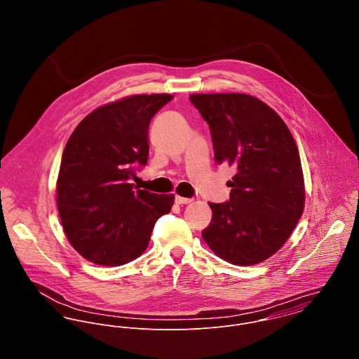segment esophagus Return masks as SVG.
<instances>
[{
	"mask_svg": "<svg viewBox=\"0 0 359 359\" xmlns=\"http://www.w3.org/2000/svg\"><path fill=\"white\" fill-rule=\"evenodd\" d=\"M194 199H189V198H182V196H175V203L178 205H188V203H192Z\"/></svg>",
	"mask_w": 359,
	"mask_h": 359,
	"instance_id": "1",
	"label": "esophagus"
}]
</instances>
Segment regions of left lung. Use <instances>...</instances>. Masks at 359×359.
Returning <instances> with one entry per match:
<instances>
[{
  "mask_svg": "<svg viewBox=\"0 0 359 359\" xmlns=\"http://www.w3.org/2000/svg\"><path fill=\"white\" fill-rule=\"evenodd\" d=\"M191 102L211 130L217 164L233 165L226 203L202 231L215 256L255 265L273 256L296 228L306 203L296 141L280 116L253 95L192 94Z\"/></svg>",
  "mask_w": 359,
  "mask_h": 359,
  "instance_id": "1",
  "label": "left lung"
}]
</instances>
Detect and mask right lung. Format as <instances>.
<instances>
[{"instance_id": "right-lung-1", "label": "right lung", "mask_w": 359, "mask_h": 359, "mask_svg": "<svg viewBox=\"0 0 359 359\" xmlns=\"http://www.w3.org/2000/svg\"><path fill=\"white\" fill-rule=\"evenodd\" d=\"M174 97L131 95L86 116L72 133L59 167L56 205L65 235L86 259L118 266L141 256L157 218L174 195L133 188L135 167L148 161V128Z\"/></svg>"}]
</instances>
